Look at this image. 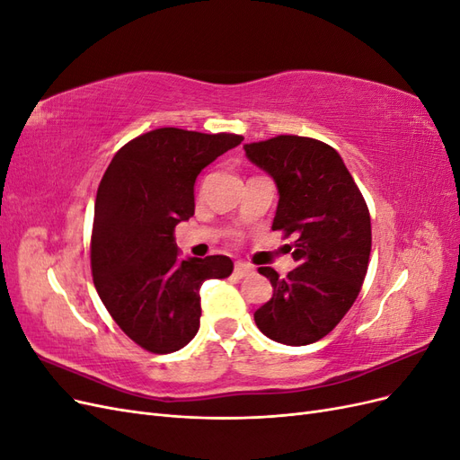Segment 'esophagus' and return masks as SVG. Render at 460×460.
Listing matches in <instances>:
<instances>
[{"label":"esophagus","mask_w":460,"mask_h":460,"mask_svg":"<svg viewBox=\"0 0 460 460\" xmlns=\"http://www.w3.org/2000/svg\"><path fill=\"white\" fill-rule=\"evenodd\" d=\"M234 274L235 276H249V274H253V267H252V264H245V262H235Z\"/></svg>","instance_id":"1"}]
</instances>
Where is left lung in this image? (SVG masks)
Segmentation results:
<instances>
[{
    "instance_id": "1",
    "label": "left lung",
    "mask_w": 460,
    "mask_h": 460,
    "mask_svg": "<svg viewBox=\"0 0 460 460\" xmlns=\"http://www.w3.org/2000/svg\"><path fill=\"white\" fill-rule=\"evenodd\" d=\"M247 159L269 172L280 193L272 230L294 235L297 267L272 284V297L255 311L264 336L286 345H309L338 326L365 282L372 230L363 193L340 153L303 136H276L245 144Z\"/></svg>"
}]
</instances>
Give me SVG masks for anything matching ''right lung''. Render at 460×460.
Returning a JSON list of instances; mask_svg holds the SVG:
<instances>
[{
  "label": "right lung",
  "mask_w": 460,
  "mask_h": 460,
  "mask_svg": "<svg viewBox=\"0 0 460 460\" xmlns=\"http://www.w3.org/2000/svg\"><path fill=\"white\" fill-rule=\"evenodd\" d=\"M242 140L157 128L122 146L102 178L90 243L93 284L119 328L146 351L188 345L199 330L201 284L234 270L225 255L180 257L174 228L196 211L198 174Z\"/></svg>",
  "instance_id": "1"
}]
</instances>
